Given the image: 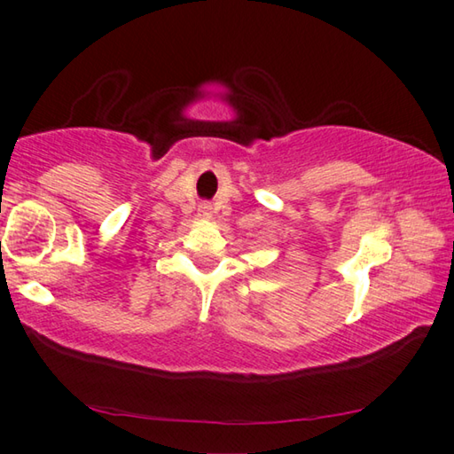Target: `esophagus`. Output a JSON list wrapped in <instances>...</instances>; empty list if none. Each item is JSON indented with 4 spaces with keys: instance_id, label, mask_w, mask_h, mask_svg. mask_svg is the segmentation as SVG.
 I'll use <instances>...</instances> for the list:
<instances>
[{
    "instance_id": "34e87169",
    "label": "esophagus",
    "mask_w": 454,
    "mask_h": 454,
    "mask_svg": "<svg viewBox=\"0 0 454 454\" xmlns=\"http://www.w3.org/2000/svg\"><path fill=\"white\" fill-rule=\"evenodd\" d=\"M212 212H214V208L210 204L200 206V216H202V218H212Z\"/></svg>"
}]
</instances>
